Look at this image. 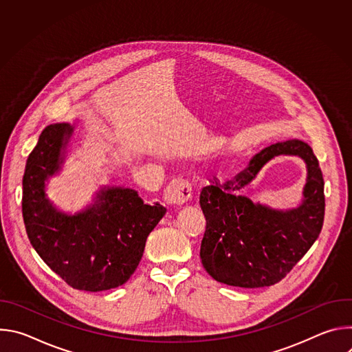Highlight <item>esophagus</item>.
Wrapping results in <instances>:
<instances>
[{"instance_id": "34e87169", "label": "esophagus", "mask_w": 352, "mask_h": 352, "mask_svg": "<svg viewBox=\"0 0 352 352\" xmlns=\"http://www.w3.org/2000/svg\"><path fill=\"white\" fill-rule=\"evenodd\" d=\"M190 196H192V184L184 178L173 179L164 190L166 204L171 206L184 205Z\"/></svg>"}]
</instances>
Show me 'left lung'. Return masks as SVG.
Segmentation results:
<instances>
[{
  "instance_id": "obj_1",
  "label": "left lung",
  "mask_w": 352,
  "mask_h": 352,
  "mask_svg": "<svg viewBox=\"0 0 352 352\" xmlns=\"http://www.w3.org/2000/svg\"><path fill=\"white\" fill-rule=\"evenodd\" d=\"M280 154L298 155L307 164L303 200L287 211L273 210L239 195L263 166ZM324 182L309 144L291 139L265 147L232 179L213 177L200 192L206 217L200 245L205 270L220 283L242 288L278 283L302 259L318 239L324 219Z\"/></svg>"
}]
</instances>
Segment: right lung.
I'll list each match as a JSON object with an SVG mask.
<instances>
[{"mask_svg": "<svg viewBox=\"0 0 352 352\" xmlns=\"http://www.w3.org/2000/svg\"><path fill=\"white\" fill-rule=\"evenodd\" d=\"M72 133L69 124L48 125L29 155L22 181L25 228L38 256L68 285L106 291L133 274L148 234L167 209L143 204L135 189L102 186L83 210H58L45 186L61 171Z\"/></svg>", "mask_w": 352, "mask_h": 352, "instance_id": "add662e5", "label": "right lung"}]
</instances>
